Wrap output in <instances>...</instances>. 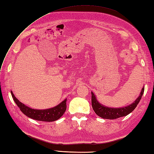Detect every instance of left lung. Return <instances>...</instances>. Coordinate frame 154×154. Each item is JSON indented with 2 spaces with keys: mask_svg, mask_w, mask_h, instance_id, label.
<instances>
[{
  "mask_svg": "<svg viewBox=\"0 0 154 154\" xmlns=\"http://www.w3.org/2000/svg\"><path fill=\"white\" fill-rule=\"evenodd\" d=\"M144 91V86L142 89L141 93H140L139 97L137 98L136 100L132 104H129L126 106L121 107V108H112L104 106L103 104L100 103L97 100V97L93 92H91V103H92V107L98 116L103 118L104 119H116L119 118L126 116L128 114L136 109V107L138 105L140 100H141Z\"/></svg>",
  "mask_w": 154,
  "mask_h": 154,
  "instance_id": "obj_1",
  "label": "left lung"
}]
</instances>
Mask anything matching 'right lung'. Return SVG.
Segmentation results:
<instances>
[{"instance_id":"1","label":"right lung","mask_w":154,"mask_h":154,"mask_svg":"<svg viewBox=\"0 0 154 154\" xmlns=\"http://www.w3.org/2000/svg\"><path fill=\"white\" fill-rule=\"evenodd\" d=\"M11 94L13 100H14L16 104L20 108V110L22 111V113H24L26 116L34 120L44 121V122H53V121L58 120L63 116L67 109V99H65L57 106L51 108V109L38 110L32 109V108L28 107L25 105L24 104L20 102L17 98L13 94L12 91Z\"/></svg>"}]
</instances>
